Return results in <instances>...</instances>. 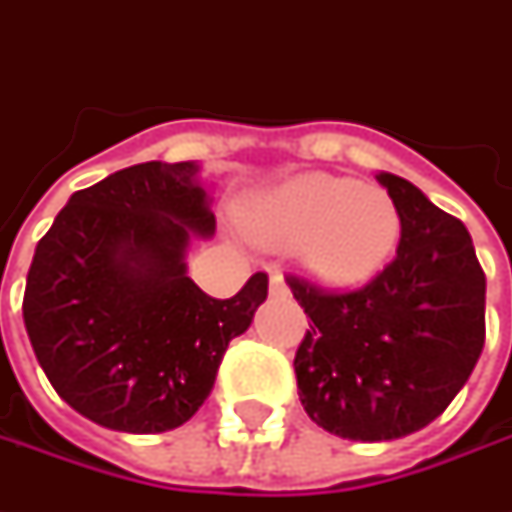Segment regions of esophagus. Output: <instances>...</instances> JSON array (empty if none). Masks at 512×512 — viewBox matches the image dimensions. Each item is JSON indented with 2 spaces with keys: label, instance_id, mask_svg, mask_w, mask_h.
I'll list each match as a JSON object with an SVG mask.
<instances>
[{
  "label": "esophagus",
  "instance_id": "34e87169",
  "mask_svg": "<svg viewBox=\"0 0 512 512\" xmlns=\"http://www.w3.org/2000/svg\"><path fill=\"white\" fill-rule=\"evenodd\" d=\"M287 293H290V290H287L285 276H282V273H273V276H270V296L279 299V296H287Z\"/></svg>",
  "mask_w": 512,
  "mask_h": 512
}]
</instances>
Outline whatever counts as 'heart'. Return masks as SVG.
Here are the masks:
<instances>
[{"label":"heart","mask_w":512,"mask_h":512,"mask_svg":"<svg viewBox=\"0 0 512 512\" xmlns=\"http://www.w3.org/2000/svg\"><path fill=\"white\" fill-rule=\"evenodd\" d=\"M247 233L267 247L302 245L313 276L350 285L387 262L402 236V219L382 187L307 173L279 187L247 219Z\"/></svg>","instance_id":"obj_1"}]
</instances>
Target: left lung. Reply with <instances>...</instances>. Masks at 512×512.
Wrapping results in <instances>:
<instances>
[{"instance_id": "8db88e82", "label": "left lung", "mask_w": 512, "mask_h": 512, "mask_svg": "<svg viewBox=\"0 0 512 512\" xmlns=\"http://www.w3.org/2000/svg\"><path fill=\"white\" fill-rule=\"evenodd\" d=\"M399 207L396 259L359 290L287 276L310 330L296 350L307 416L353 442H390L442 416L484 347V270L467 227L402 176L379 173Z\"/></svg>"}]
</instances>
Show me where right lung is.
I'll list each match as a JSON object with an SVG mask.
<instances>
[{
  "label": "right lung",
  "instance_id": "right-lung-1",
  "mask_svg": "<svg viewBox=\"0 0 512 512\" xmlns=\"http://www.w3.org/2000/svg\"><path fill=\"white\" fill-rule=\"evenodd\" d=\"M196 173V162L116 170L76 190L33 253L22 302L33 353L53 390L108 430L185 424L267 299V273L230 299L187 276L190 239L216 233Z\"/></svg>",
  "mask_w": 512,
  "mask_h": 512
}]
</instances>
